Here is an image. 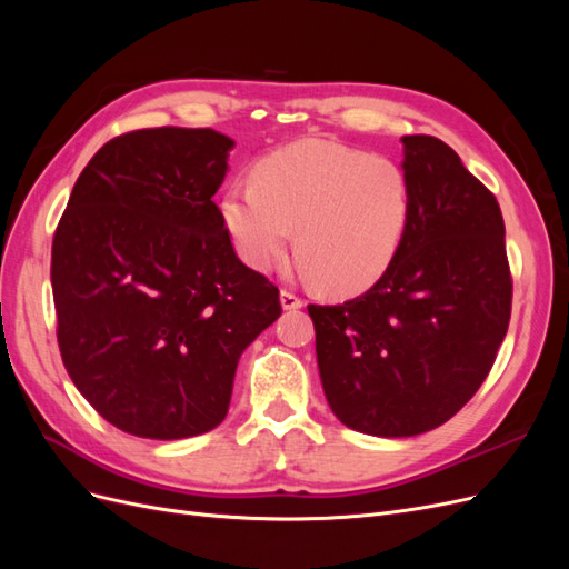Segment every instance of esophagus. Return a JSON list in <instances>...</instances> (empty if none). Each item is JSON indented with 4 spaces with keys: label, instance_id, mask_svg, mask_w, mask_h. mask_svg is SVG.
Instances as JSON below:
<instances>
[{
    "label": "esophagus",
    "instance_id": "esophagus-1",
    "mask_svg": "<svg viewBox=\"0 0 569 569\" xmlns=\"http://www.w3.org/2000/svg\"><path fill=\"white\" fill-rule=\"evenodd\" d=\"M280 303H282L284 311H297V308L303 306V301L297 295H291V291H287V289L280 291Z\"/></svg>",
    "mask_w": 569,
    "mask_h": 569
}]
</instances>
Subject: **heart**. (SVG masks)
<instances>
[{
  "instance_id": "1",
  "label": "heart",
  "mask_w": 569,
  "mask_h": 569,
  "mask_svg": "<svg viewBox=\"0 0 569 569\" xmlns=\"http://www.w3.org/2000/svg\"><path fill=\"white\" fill-rule=\"evenodd\" d=\"M220 216L251 270H272L295 239L303 278L335 297H351L380 280L399 256L412 187L387 157L301 140L258 161L253 182L230 184Z\"/></svg>"
}]
</instances>
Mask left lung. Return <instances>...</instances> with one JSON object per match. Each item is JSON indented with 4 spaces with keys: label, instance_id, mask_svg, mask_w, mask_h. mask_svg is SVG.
<instances>
[{
    "label": "left lung",
    "instance_id": "1",
    "mask_svg": "<svg viewBox=\"0 0 569 569\" xmlns=\"http://www.w3.org/2000/svg\"><path fill=\"white\" fill-rule=\"evenodd\" d=\"M412 216L366 295L308 306L325 399L370 437L429 432L487 380L508 332L512 282L496 197L429 134L401 137Z\"/></svg>",
    "mask_w": 569,
    "mask_h": 569
}]
</instances>
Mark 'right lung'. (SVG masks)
Masks as SVG:
<instances>
[{"label": "right lung", "mask_w": 569, "mask_h": 569, "mask_svg": "<svg viewBox=\"0 0 569 569\" xmlns=\"http://www.w3.org/2000/svg\"><path fill=\"white\" fill-rule=\"evenodd\" d=\"M234 140L149 128L101 147L51 244L59 349L101 418L144 439L211 432L237 363L280 318V291L239 261L213 194Z\"/></svg>", "instance_id": "obj_1"}]
</instances>
